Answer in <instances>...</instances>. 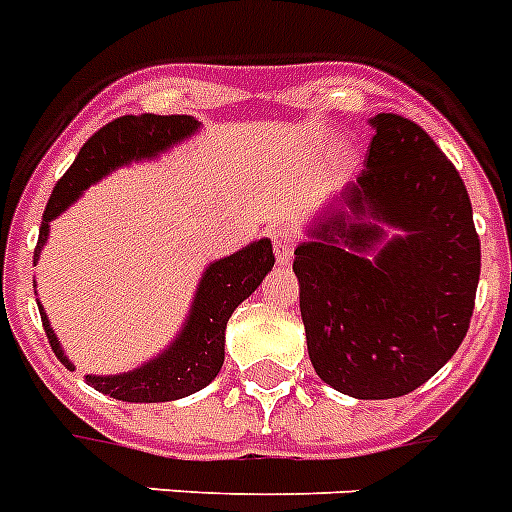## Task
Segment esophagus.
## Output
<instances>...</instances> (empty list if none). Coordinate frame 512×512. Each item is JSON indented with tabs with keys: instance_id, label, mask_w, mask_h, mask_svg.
<instances>
[{
	"instance_id": "1",
	"label": "esophagus",
	"mask_w": 512,
	"mask_h": 512,
	"mask_svg": "<svg viewBox=\"0 0 512 512\" xmlns=\"http://www.w3.org/2000/svg\"><path fill=\"white\" fill-rule=\"evenodd\" d=\"M296 247V231L294 229H276L273 231V249H276V260L286 265L294 257Z\"/></svg>"
}]
</instances>
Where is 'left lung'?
I'll return each instance as SVG.
<instances>
[{"mask_svg": "<svg viewBox=\"0 0 512 512\" xmlns=\"http://www.w3.org/2000/svg\"><path fill=\"white\" fill-rule=\"evenodd\" d=\"M356 176L294 252L307 351L330 388L362 401L398 398L458 351L474 315L482 244L466 184L427 132L398 114ZM402 231L378 250L384 232Z\"/></svg>", "mask_w": 512, "mask_h": 512, "instance_id": "8db88e82", "label": "left lung"}]
</instances>
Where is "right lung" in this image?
<instances>
[{
    "mask_svg": "<svg viewBox=\"0 0 512 512\" xmlns=\"http://www.w3.org/2000/svg\"><path fill=\"white\" fill-rule=\"evenodd\" d=\"M197 130H200V122L195 117H184V114L119 117L101 127L80 148L75 163L51 192L44 218H41L33 263L41 257V249H44L46 236H49V223L70 208L90 184H96L98 179H103L124 163L156 158L158 153L182 143L184 137L195 135ZM273 263H276V257H273L270 239L252 242L234 255L210 263L200 278V286H197L190 317H187L182 333L176 336L169 349L158 354L156 359L145 362L143 367L132 369V372L106 377L85 375V382L90 388H96L98 393L130 403L176 401V398L203 390L208 382L216 380L223 367V341H226V322H229L231 312L263 283ZM38 312L44 320L51 351L72 372L75 364L67 359V354L59 346L44 307H38Z\"/></svg>",
    "mask_w": 512,
    "mask_h": 512,
    "instance_id": "right-lung-1",
    "label": "right lung"
}]
</instances>
